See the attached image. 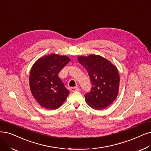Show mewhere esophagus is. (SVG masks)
I'll list each match as a JSON object with an SVG mask.
<instances>
[{
    "mask_svg": "<svg viewBox=\"0 0 151 151\" xmlns=\"http://www.w3.org/2000/svg\"><path fill=\"white\" fill-rule=\"evenodd\" d=\"M80 89L78 87H72L70 88V91L72 92H75V91H79Z\"/></svg>",
    "mask_w": 151,
    "mask_h": 151,
    "instance_id": "1",
    "label": "esophagus"
}]
</instances>
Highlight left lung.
<instances>
[{"mask_svg": "<svg viewBox=\"0 0 151 151\" xmlns=\"http://www.w3.org/2000/svg\"><path fill=\"white\" fill-rule=\"evenodd\" d=\"M78 60L88 71L92 83L91 91L84 95L86 102L94 109L107 108L119 93L120 75L116 67L98 55L80 56Z\"/></svg>", "mask_w": 151, "mask_h": 151, "instance_id": "8db88e82", "label": "left lung"}]
</instances>
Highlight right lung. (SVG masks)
<instances>
[{
	"instance_id": "right-lung-1",
	"label": "right lung",
	"mask_w": 151,
	"mask_h": 151,
	"mask_svg": "<svg viewBox=\"0 0 151 151\" xmlns=\"http://www.w3.org/2000/svg\"><path fill=\"white\" fill-rule=\"evenodd\" d=\"M70 61L67 56L54 54L39 58L32 65L29 79L30 89L41 107L55 110L66 100L70 92L58 74Z\"/></svg>"
}]
</instances>
